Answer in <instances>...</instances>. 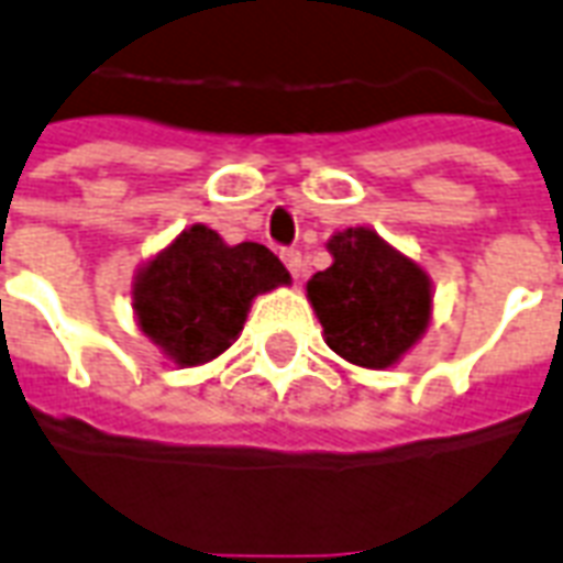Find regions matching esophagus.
<instances>
[{
    "label": "esophagus",
    "mask_w": 563,
    "mask_h": 563,
    "mask_svg": "<svg viewBox=\"0 0 563 563\" xmlns=\"http://www.w3.org/2000/svg\"><path fill=\"white\" fill-rule=\"evenodd\" d=\"M280 260H283V265L289 268V274H292L295 280H298V277H301V271H303L301 250H298V247H283L280 250Z\"/></svg>",
    "instance_id": "obj_1"
}]
</instances>
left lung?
Listing matches in <instances>:
<instances>
[{"label": "left lung", "mask_w": 563, "mask_h": 563, "mask_svg": "<svg viewBox=\"0 0 563 563\" xmlns=\"http://www.w3.org/2000/svg\"><path fill=\"white\" fill-rule=\"evenodd\" d=\"M328 250L334 265L307 283L324 340L352 364L385 369L430 322V280L369 229L336 232Z\"/></svg>", "instance_id": "obj_1"}]
</instances>
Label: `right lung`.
Returning <instances> with one entry per match:
<instances>
[{"label": "right lung", "instance_id": "add662e5", "mask_svg": "<svg viewBox=\"0 0 563 563\" xmlns=\"http://www.w3.org/2000/svg\"><path fill=\"white\" fill-rule=\"evenodd\" d=\"M280 283H289V271L265 244L229 247L214 229L197 223L148 262L133 289V307L166 355L194 366L227 352L250 301Z\"/></svg>", "mask_w": 563, "mask_h": 563}]
</instances>
